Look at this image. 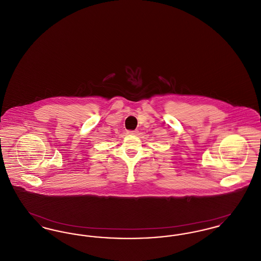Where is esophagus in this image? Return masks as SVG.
I'll list each match as a JSON object with an SVG mask.
<instances>
[{
	"label": "esophagus",
	"instance_id": "1",
	"mask_svg": "<svg viewBox=\"0 0 261 261\" xmlns=\"http://www.w3.org/2000/svg\"><path fill=\"white\" fill-rule=\"evenodd\" d=\"M127 134L129 135H137L138 134V130H133V131H128Z\"/></svg>",
	"mask_w": 261,
	"mask_h": 261
}]
</instances>
